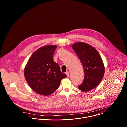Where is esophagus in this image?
I'll list each match as a JSON object with an SVG mask.
<instances>
[{"mask_svg":"<svg viewBox=\"0 0 127 127\" xmlns=\"http://www.w3.org/2000/svg\"><path fill=\"white\" fill-rule=\"evenodd\" d=\"M66 74L67 75V76L68 77H69V72L68 71L66 72Z\"/></svg>","mask_w":127,"mask_h":127,"instance_id":"esophagus-1","label":"esophagus"}]
</instances>
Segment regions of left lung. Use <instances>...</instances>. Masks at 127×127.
Returning a JSON list of instances; mask_svg holds the SVG:
<instances>
[{
    "label": "left lung",
    "instance_id": "left-lung-1",
    "mask_svg": "<svg viewBox=\"0 0 127 127\" xmlns=\"http://www.w3.org/2000/svg\"><path fill=\"white\" fill-rule=\"evenodd\" d=\"M72 48L80 59L84 73V80L78 86L83 92H88L96 87L102 79L104 67L98 51L93 47L83 42L72 45Z\"/></svg>",
    "mask_w": 127,
    "mask_h": 127
}]
</instances>
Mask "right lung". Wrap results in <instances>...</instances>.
I'll return each instance as SVG.
<instances>
[{
	"label": "right lung",
	"instance_id": "right-lung-1",
	"mask_svg": "<svg viewBox=\"0 0 127 127\" xmlns=\"http://www.w3.org/2000/svg\"><path fill=\"white\" fill-rule=\"evenodd\" d=\"M56 48V45H47L39 48L32 54L25 68L24 75L30 87L44 96L55 92L61 80L67 77L53 60Z\"/></svg>",
	"mask_w": 127,
	"mask_h": 127
}]
</instances>
